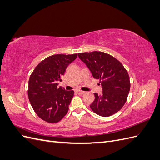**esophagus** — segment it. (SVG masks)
Returning a JSON list of instances; mask_svg holds the SVG:
<instances>
[{"label": "esophagus", "mask_w": 160, "mask_h": 160, "mask_svg": "<svg viewBox=\"0 0 160 160\" xmlns=\"http://www.w3.org/2000/svg\"><path fill=\"white\" fill-rule=\"evenodd\" d=\"M76 93H77V94H79V95H83V94H84L85 92V91H81V90H77V91H76Z\"/></svg>", "instance_id": "1"}]
</instances>
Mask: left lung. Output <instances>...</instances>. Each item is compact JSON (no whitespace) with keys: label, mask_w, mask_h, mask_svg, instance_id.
<instances>
[{"label":"left lung","mask_w":160,"mask_h":160,"mask_svg":"<svg viewBox=\"0 0 160 160\" xmlns=\"http://www.w3.org/2000/svg\"><path fill=\"white\" fill-rule=\"evenodd\" d=\"M95 79H100L102 95L95 93V100L90 105L93 112L102 117L117 113L126 102L130 89L127 70L115 57L101 51L78 53Z\"/></svg>","instance_id":"obj_1"}]
</instances>
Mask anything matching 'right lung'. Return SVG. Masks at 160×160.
Instances as JSON below:
<instances>
[{
  "mask_svg": "<svg viewBox=\"0 0 160 160\" xmlns=\"http://www.w3.org/2000/svg\"><path fill=\"white\" fill-rule=\"evenodd\" d=\"M77 57V54L51 55L42 61L30 76L28 99L35 112L45 122L57 123L68 112L74 91L57 85Z\"/></svg>",
  "mask_w": 160,
  "mask_h": 160,
  "instance_id": "add662e5",
  "label": "right lung"
}]
</instances>
